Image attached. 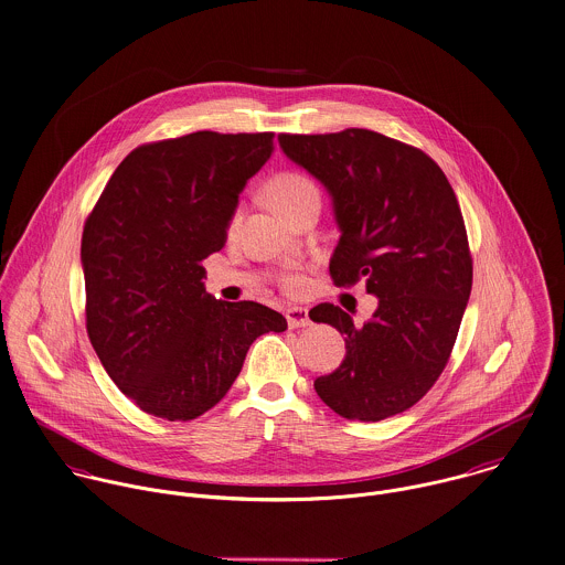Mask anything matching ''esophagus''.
Masks as SVG:
<instances>
[{
  "label": "esophagus",
  "instance_id": "1",
  "mask_svg": "<svg viewBox=\"0 0 565 565\" xmlns=\"http://www.w3.org/2000/svg\"><path fill=\"white\" fill-rule=\"evenodd\" d=\"M286 321H288V328H308L310 326V317H308V310L306 308H299V306H292L286 310Z\"/></svg>",
  "mask_w": 565,
  "mask_h": 565
}]
</instances>
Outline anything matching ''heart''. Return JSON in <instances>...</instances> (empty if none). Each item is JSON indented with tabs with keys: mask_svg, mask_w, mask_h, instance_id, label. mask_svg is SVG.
Here are the masks:
<instances>
[{
	"mask_svg": "<svg viewBox=\"0 0 565 565\" xmlns=\"http://www.w3.org/2000/svg\"><path fill=\"white\" fill-rule=\"evenodd\" d=\"M310 194H317V185H315L308 177H303V174H299V172H284V174H277V177L270 179V183L266 185V196H268V201H270L273 207H275L277 212H281L284 216H288V214H290L306 196H310ZM237 225H239V210L233 214V218H231V223H228V231H235ZM284 286H286L288 292H299V290H303L306 279L299 277V275H290V277H286Z\"/></svg>",
	"mask_w": 565,
	"mask_h": 565,
	"instance_id": "b5f03b06",
	"label": "heart"
}]
</instances>
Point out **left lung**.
<instances>
[{"label":"left lung","mask_w":565,"mask_h":565,"mask_svg":"<svg viewBox=\"0 0 565 565\" xmlns=\"http://www.w3.org/2000/svg\"><path fill=\"white\" fill-rule=\"evenodd\" d=\"M284 154L332 196L337 286L377 297L364 326L334 303L310 319L344 334V360L315 380L344 419L380 422L415 406L439 380L471 292L462 214L444 170L419 148L366 128L279 135Z\"/></svg>","instance_id":"obj_1"}]
</instances>
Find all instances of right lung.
Wrapping results in <instances>:
<instances>
[{"instance_id":"obj_1","label":"right lung","mask_w":565,"mask_h":565,"mask_svg":"<svg viewBox=\"0 0 565 565\" xmlns=\"http://www.w3.org/2000/svg\"><path fill=\"white\" fill-rule=\"evenodd\" d=\"M273 132L199 130L135 148L89 214L81 262L87 334L117 388L143 413L190 422L235 382L253 340L286 319L205 290L201 262L221 250Z\"/></svg>"}]
</instances>
